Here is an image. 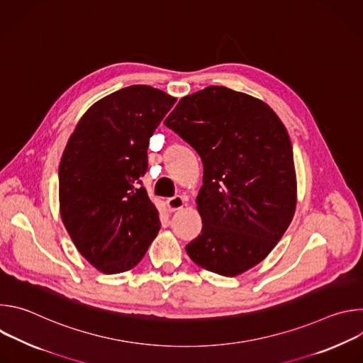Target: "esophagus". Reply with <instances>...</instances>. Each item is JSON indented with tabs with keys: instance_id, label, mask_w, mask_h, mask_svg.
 Listing matches in <instances>:
<instances>
[{
	"instance_id": "obj_1",
	"label": "esophagus",
	"mask_w": 363,
	"mask_h": 363,
	"mask_svg": "<svg viewBox=\"0 0 363 363\" xmlns=\"http://www.w3.org/2000/svg\"><path fill=\"white\" fill-rule=\"evenodd\" d=\"M185 205V199L182 196H172V198H168L167 199V208L169 213H174L177 210H181L182 206Z\"/></svg>"
}]
</instances>
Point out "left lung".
<instances>
[{"instance_id":"left-lung-1","label":"left lung","mask_w":363,"mask_h":363,"mask_svg":"<svg viewBox=\"0 0 363 363\" xmlns=\"http://www.w3.org/2000/svg\"><path fill=\"white\" fill-rule=\"evenodd\" d=\"M164 123L203 165L191 260L227 277L263 262L296 210L293 147L279 116L252 96L210 86L182 97Z\"/></svg>"}]
</instances>
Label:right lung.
I'll return each instance as SVG.
<instances>
[{
	"label": "right lung",
	"mask_w": 363,
	"mask_h": 363,
	"mask_svg": "<svg viewBox=\"0 0 363 363\" xmlns=\"http://www.w3.org/2000/svg\"><path fill=\"white\" fill-rule=\"evenodd\" d=\"M175 97L145 84L121 89L83 115L59 167L63 224L79 252L106 274L133 269L161 221L140 178L147 146Z\"/></svg>",
	"instance_id": "right-lung-1"
}]
</instances>
